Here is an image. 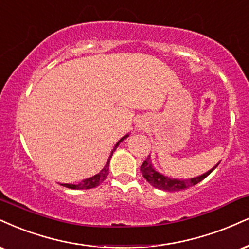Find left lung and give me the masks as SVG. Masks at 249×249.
I'll use <instances>...</instances> for the list:
<instances>
[{
  "label": "left lung",
  "instance_id": "8db88e82",
  "mask_svg": "<svg viewBox=\"0 0 249 249\" xmlns=\"http://www.w3.org/2000/svg\"><path fill=\"white\" fill-rule=\"evenodd\" d=\"M215 167H213L211 170H209L208 173L198 176V178H190V179H175V178H167V176H163L161 175V174H159L157 170L152 167L151 160H149V158L147 157L146 158V160L142 162V166H140V172H142L143 178H145L149 184L153 185L154 188H158V189H161V190H167V191H178V190L187 189V188H190L195 184L199 183V182L203 181L206 176L210 175V174L213 172Z\"/></svg>",
  "mask_w": 249,
  "mask_h": 249
}]
</instances>
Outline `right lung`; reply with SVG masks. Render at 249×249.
I'll return each instance as SVG.
<instances>
[{"label":"right lung","mask_w":249,"mask_h":249,"mask_svg":"<svg viewBox=\"0 0 249 249\" xmlns=\"http://www.w3.org/2000/svg\"><path fill=\"white\" fill-rule=\"evenodd\" d=\"M126 137H127V136L123 137L122 139L119 140L118 142H117V145L115 146V148L112 149L111 154H110V158L112 157L113 152H115V149L117 148V146L119 145V142H122L123 140H124ZM110 158H109V160H107V162L106 166H104V168L102 169L101 172L98 173V174H96L95 176H92V178H87V179H83V181L80 182L79 184H61V185H64V187H66V188H70V189H92V188L98 187V185H100V184L102 183V182H103L104 179L107 178V174H109Z\"/></svg>","instance_id":"obj_1"}]
</instances>
